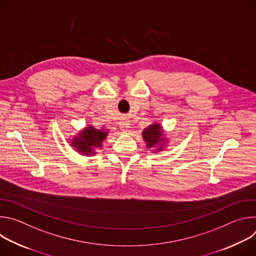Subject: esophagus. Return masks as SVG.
<instances>
[{
	"mask_svg": "<svg viewBox=\"0 0 256 256\" xmlns=\"http://www.w3.org/2000/svg\"><path fill=\"white\" fill-rule=\"evenodd\" d=\"M120 126H122V130H124V132H128V128H130V122H128V120H122L120 122Z\"/></svg>",
	"mask_w": 256,
	"mask_h": 256,
	"instance_id": "obj_1",
	"label": "esophagus"
}]
</instances>
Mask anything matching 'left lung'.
Instances as JSON below:
<instances>
[{
  "instance_id": "left-lung-1",
  "label": "left lung",
  "mask_w": 256,
  "mask_h": 256,
  "mask_svg": "<svg viewBox=\"0 0 256 256\" xmlns=\"http://www.w3.org/2000/svg\"><path fill=\"white\" fill-rule=\"evenodd\" d=\"M142 138L146 142V146L148 149H152L155 153L164 150L167 146V138H164L163 128L160 124L154 122L146 128L142 132ZM153 152V153H154Z\"/></svg>"
}]
</instances>
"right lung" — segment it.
Segmentation results:
<instances>
[{"label": "right lung", "instance_id": "right-lung-1", "mask_svg": "<svg viewBox=\"0 0 256 256\" xmlns=\"http://www.w3.org/2000/svg\"><path fill=\"white\" fill-rule=\"evenodd\" d=\"M107 134V130H98L93 126H88L72 138L70 146L81 155L94 156L97 153L96 150L102 147V142Z\"/></svg>", "mask_w": 256, "mask_h": 256}]
</instances>
